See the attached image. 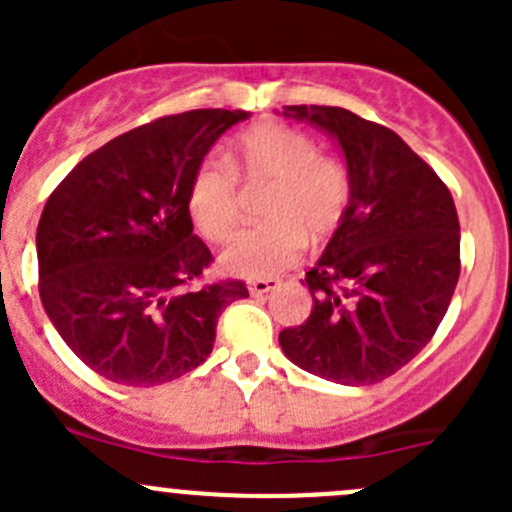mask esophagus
<instances>
[{
	"label": "esophagus",
	"mask_w": 512,
	"mask_h": 512,
	"mask_svg": "<svg viewBox=\"0 0 512 512\" xmlns=\"http://www.w3.org/2000/svg\"><path fill=\"white\" fill-rule=\"evenodd\" d=\"M277 287H280V280H275V277H260V280L250 282V294H255V297H265L267 292H272V289Z\"/></svg>",
	"instance_id": "esophagus-1"
}]
</instances>
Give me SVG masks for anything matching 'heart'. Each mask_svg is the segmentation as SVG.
Returning a JSON list of instances; mask_svg holds the SVG:
<instances>
[{
  "label": "heart",
  "instance_id": "heart-1",
  "mask_svg": "<svg viewBox=\"0 0 512 512\" xmlns=\"http://www.w3.org/2000/svg\"><path fill=\"white\" fill-rule=\"evenodd\" d=\"M225 160L210 158L195 173L188 208L208 240L225 242L242 220L237 175L250 188H270L262 215L267 225L237 235L223 252V267L242 277H267L299 260L304 237L324 240L352 203V170L299 128L262 123L237 138Z\"/></svg>",
  "mask_w": 512,
  "mask_h": 512
}]
</instances>
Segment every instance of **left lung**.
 I'll use <instances>...</instances> for the list:
<instances>
[{"label":"left lung","mask_w":512,"mask_h":512,"mask_svg":"<svg viewBox=\"0 0 512 512\" xmlns=\"http://www.w3.org/2000/svg\"><path fill=\"white\" fill-rule=\"evenodd\" d=\"M285 116L337 138L352 203L307 272L314 307L280 332L292 364L344 386L396 374L431 342L461 275L451 190L391 128L339 106H287Z\"/></svg>","instance_id":"left-lung-1"}]
</instances>
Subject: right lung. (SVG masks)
<instances>
[{"label": "right lung", "instance_id": "1", "mask_svg": "<svg viewBox=\"0 0 512 512\" xmlns=\"http://www.w3.org/2000/svg\"><path fill=\"white\" fill-rule=\"evenodd\" d=\"M247 111L198 108L138 126L56 185L36 227L39 297L98 376L153 386L198 369L242 280L198 285L213 262L188 195L213 143Z\"/></svg>", "mask_w": 512, "mask_h": 512}]
</instances>
